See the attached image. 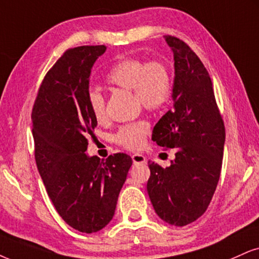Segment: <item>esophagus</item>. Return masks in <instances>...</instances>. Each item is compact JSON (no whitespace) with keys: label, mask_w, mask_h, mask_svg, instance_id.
I'll return each mask as SVG.
<instances>
[{"label":"esophagus","mask_w":259,"mask_h":259,"mask_svg":"<svg viewBox=\"0 0 259 259\" xmlns=\"http://www.w3.org/2000/svg\"><path fill=\"white\" fill-rule=\"evenodd\" d=\"M132 159H133V163H135V164H143V163H145V162H146V158L140 154L133 155Z\"/></svg>","instance_id":"esophagus-1"}]
</instances>
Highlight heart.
<instances>
[{
  "label": "heart",
  "mask_w": 259,
  "mask_h": 259,
  "mask_svg": "<svg viewBox=\"0 0 259 259\" xmlns=\"http://www.w3.org/2000/svg\"><path fill=\"white\" fill-rule=\"evenodd\" d=\"M108 84L132 90L136 102L148 110H158L170 100L173 81L168 67L161 61H150L139 57L123 59L111 67L107 74ZM88 103L95 119H105V100L98 90H91ZM149 123L144 120L124 124L115 136V142L128 150H139L145 144Z\"/></svg>",
  "instance_id": "1"
}]
</instances>
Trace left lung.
Segmentation results:
<instances>
[{
	"mask_svg": "<svg viewBox=\"0 0 259 259\" xmlns=\"http://www.w3.org/2000/svg\"><path fill=\"white\" fill-rule=\"evenodd\" d=\"M174 56L173 109L152 131V140L175 149L170 165L149 161L148 193L158 218L184 227L199 219L218 186L226 132L212 82L199 57L177 37L164 36Z\"/></svg>",
	"mask_w": 259,
	"mask_h": 259,
	"instance_id": "8db88e82",
	"label": "left lung"
}]
</instances>
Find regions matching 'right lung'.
Returning <instances> with one entry per match:
<instances>
[{
	"label": "right lung",
	"instance_id": "obj_1",
	"mask_svg": "<svg viewBox=\"0 0 259 259\" xmlns=\"http://www.w3.org/2000/svg\"><path fill=\"white\" fill-rule=\"evenodd\" d=\"M105 46L69 49L47 73L32 110L34 157L47 192L67 225L96 233L113 219L132 165L126 154H86L97 120L88 103L90 74Z\"/></svg>",
	"mask_w": 259,
	"mask_h": 259
}]
</instances>
